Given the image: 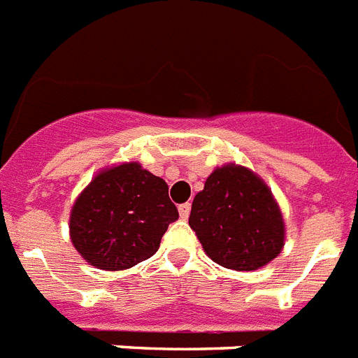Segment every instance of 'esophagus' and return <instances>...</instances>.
<instances>
[{
	"instance_id": "1",
	"label": "esophagus",
	"mask_w": 358,
	"mask_h": 358,
	"mask_svg": "<svg viewBox=\"0 0 358 358\" xmlns=\"http://www.w3.org/2000/svg\"><path fill=\"white\" fill-rule=\"evenodd\" d=\"M190 208H192L190 203H181V205H179V216H181L182 220H187L188 216H190Z\"/></svg>"
}]
</instances>
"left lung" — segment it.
<instances>
[{"instance_id": "8db88e82", "label": "left lung", "mask_w": 358, "mask_h": 358, "mask_svg": "<svg viewBox=\"0 0 358 358\" xmlns=\"http://www.w3.org/2000/svg\"><path fill=\"white\" fill-rule=\"evenodd\" d=\"M188 224L205 253L231 270L268 264L285 242V224L271 190L242 166L227 164L208 176L194 197Z\"/></svg>"}]
</instances>
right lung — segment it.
Masks as SVG:
<instances>
[{
  "label": "right lung",
  "mask_w": 358,
  "mask_h": 358,
  "mask_svg": "<svg viewBox=\"0 0 358 358\" xmlns=\"http://www.w3.org/2000/svg\"><path fill=\"white\" fill-rule=\"evenodd\" d=\"M179 218L168 185L136 162L101 171L71 208L76 250L101 270H125L150 259Z\"/></svg>",
  "instance_id": "right-lung-1"
}]
</instances>
